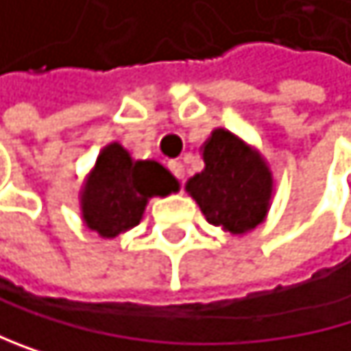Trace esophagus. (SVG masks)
Returning <instances> with one entry per match:
<instances>
[{
  "label": "esophagus",
  "mask_w": 351,
  "mask_h": 351,
  "mask_svg": "<svg viewBox=\"0 0 351 351\" xmlns=\"http://www.w3.org/2000/svg\"><path fill=\"white\" fill-rule=\"evenodd\" d=\"M169 169H171V173H173L178 180H184L186 169H184V165H182L180 161H171V163H169Z\"/></svg>",
  "instance_id": "obj_1"
}]
</instances>
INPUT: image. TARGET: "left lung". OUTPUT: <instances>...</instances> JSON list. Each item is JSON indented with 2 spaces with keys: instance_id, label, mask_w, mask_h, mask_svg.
<instances>
[{
  "instance_id": "8db88e82",
  "label": "left lung",
  "mask_w": 351,
  "mask_h": 351,
  "mask_svg": "<svg viewBox=\"0 0 351 351\" xmlns=\"http://www.w3.org/2000/svg\"><path fill=\"white\" fill-rule=\"evenodd\" d=\"M205 169L186 182L209 223L243 237L266 219L274 178L261 152L243 138L217 128L201 146Z\"/></svg>"
}]
</instances>
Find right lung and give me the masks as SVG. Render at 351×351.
Returning <instances> with one entry per match:
<instances>
[{"label":"right lung","mask_w":351,"mask_h":351,"mask_svg":"<svg viewBox=\"0 0 351 351\" xmlns=\"http://www.w3.org/2000/svg\"><path fill=\"white\" fill-rule=\"evenodd\" d=\"M180 182L156 161H136L119 142L106 144L79 190L81 219L102 239L140 223L152 197H167Z\"/></svg>","instance_id":"1"}]
</instances>
